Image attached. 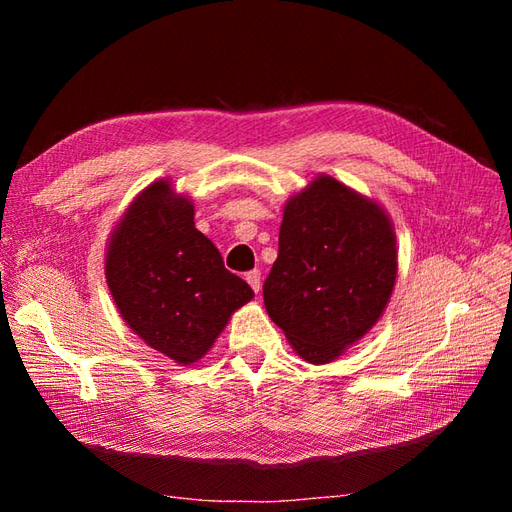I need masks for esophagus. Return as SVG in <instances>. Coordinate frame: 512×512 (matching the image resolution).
Instances as JSON below:
<instances>
[{
    "label": "esophagus",
    "mask_w": 512,
    "mask_h": 512,
    "mask_svg": "<svg viewBox=\"0 0 512 512\" xmlns=\"http://www.w3.org/2000/svg\"><path fill=\"white\" fill-rule=\"evenodd\" d=\"M245 280H247V284L252 286V290L258 294L260 292V286H262V282H260V271L258 269H254V271H250L245 275Z\"/></svg>",
    "instance_id": "34e87169"
}]
</instances>
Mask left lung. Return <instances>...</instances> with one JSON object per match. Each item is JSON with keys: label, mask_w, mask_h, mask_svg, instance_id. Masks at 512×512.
<instances>
[{"label": "left lung", "mask_w": 512, "mask_h": 512, "mask_svg": "<svg viewBox=\"0 0 512 512\" xmlns=\"http://www.w3.org/2000/svg\"><path fill=\"white\" fill-rule=\"evenodd\" d=\"M397 280L389 213L331 175L288 198L265 307L303 361L324 365L374 327Z\"/></svg>", "instance_id": "1"}]
</instances>
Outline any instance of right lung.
Returning a JSON list of instances; mask_svg holds the SVG:
<instances>
[{
    "instance_id": "add662e5",
    "label": "right lung",
    "mask_w": 512,
    "mask_h": 512,
    "mask_svg": "<svg viewBox=\"0 0 512 512\" xmlns=\"http://www.w3.org/2000/svg\"><path fill=\"white\" fill-rule=\"evenodd\" d=\"M104 275L123 322L177 365L203 359L254 290L224 267L170 179L138 194L113 228Z\"/></svg>"
}]
</instances>
